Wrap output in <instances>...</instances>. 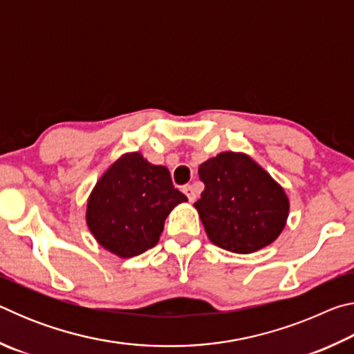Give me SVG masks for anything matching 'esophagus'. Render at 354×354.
Returning <instances> with one entry per match:
<instances>
[{"label":"esophagus","mask_w":354,"mask_h":354,"mask_svg":"<svg viewBox=\"0 0 354 354\" xmlns=\"http://www.w3.org/2000/svg\"><path fill=\"white\" fill-rule=\"evenodd\" d=\"M183 192L185 194V196H187V198H189V201H195L196 200V192L194 189V185H190V184L184 185Z\"/></svg>","instance_id":"1"}]
</instances>
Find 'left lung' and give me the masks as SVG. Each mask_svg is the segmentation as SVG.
<instances>
[{"mask_svg":"<svg viewBox=\"0 0 354 354\" xmlns=\"http://www.w3.org/2000/svg\"><path fill=\"white\" fill-rule=\"evenodd\" d=\"M198 176L205 190L195 207L217 247L253 253L283 231L289 200L283 187L248 156L220 153L200 165Z\"/></svg>","mask_w":354,"mask_h":354,"instance_id":"1","label":"left lung"}]
</instances>
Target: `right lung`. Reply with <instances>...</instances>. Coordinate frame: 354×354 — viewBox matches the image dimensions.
<instances>
[{"instance_id":"1","label":"right lung","mask_w":354,"mask_h":354,"mask_svg":"<svg viewBox=\"0 0 354 354\" xmlns=\"http://www.w3.org/2000/svg\"><path fill=\"white\" fill-rule=\"evenodd\" d=\"M183 201L187 196L175 189L165 167L131 153L95 185L86 218L101 247L120 257H133L159 242L167 215Z\"/></svg>"}]
</instances>
